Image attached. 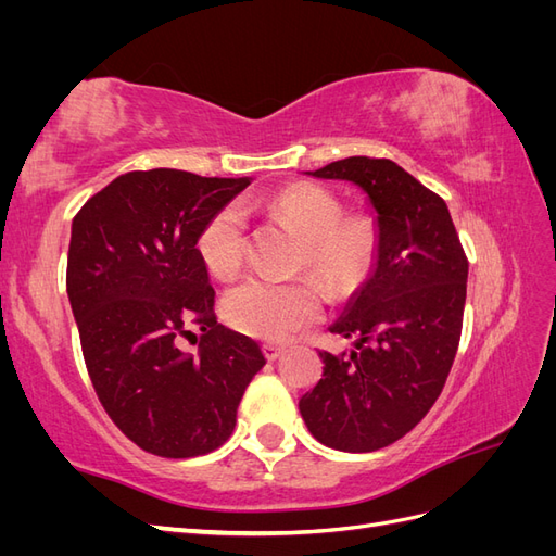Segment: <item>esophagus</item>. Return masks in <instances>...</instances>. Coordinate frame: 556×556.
<instances>
[{
	"label": "esophagus",
	"mask_w": 556,
	"mask_h": 556,
	"mask_svg": "<svg viewBox=\"0 0 556 556\" xmlns=\"http://www.w3.org/2000/svg\"><path fill=\"white\" fill-rule=\"evenodd\" d=\"M262 350H264V355H266V359L268 362H276L280 355H282V345H278V343H264L262 345Z\"/></svg>",
	"instance_id": "obj_1"
}]
</instances>
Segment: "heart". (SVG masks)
I'll list each match as a JSON object with an SVG mask.
<instances>
[{
	"instance_id": "1",
	"label": "heart",
	"mask_w": 556,
	"mask_h": 556,
	"mask_svg": "<svg viewBox=\"0 0 556 556\" xmlns=\"http://www.w3.org/2000/svg\"><path fill=\"white\" fill-rule=\"evenodd\" d=\"M280 220L301 239V264L333 292L350 290L366 274L376 252V229L366 217H341L343 206L333 192L313 182H296L268 201ZM245 213L239 204L215 211L199 229L197 255L215 278H229L243 262ZM323 301L311 280L248 278L223 296V317L241 333L264 341H288L317 323Z\"/></svg>"
}]
</instances>
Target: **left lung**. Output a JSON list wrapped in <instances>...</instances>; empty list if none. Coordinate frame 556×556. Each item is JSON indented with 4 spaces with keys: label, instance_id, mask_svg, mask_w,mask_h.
<instances>
[{
    "label": "left lung",
    "instance_id": "left-lung-1",
    "mask_svg": "<svg viewBox=\"0 0 556 556\" xmlns=\"http://www.w3.org/2000/svg\"><path fill=\"white\" fill-rule=\"evenodd\" d=\"M308 174L362 188L378 245L371 276L329 327L355 339V350L319 352L325 374L299 410L323 445L374 452L403 439L443 392L462 336L468 260L445 201L396 162L345 157Z\"/></svg>",
    "mask_w": 556,
    "mask_h": 556
}]
</instances>
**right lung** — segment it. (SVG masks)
Here are the masks:
<instances>
[{"label":"right lung","instance_id":"1","mask_svg":"<svg viewBox=\"0 0 556 556\" xmlns=\"http://www.w3.org/2000/svg\"><path fill=\"white\" fill-rule=\"evenodd\" d=\"M250 178L178 169L129 172L86 201L74 223L66 294L94 392L129 441L166 459L220 447L248 382L266 364L260 345L217 325L199 229ZM202 329L198 357L177 348Z\"/></svg>","mask_w":556,"mask_h":556}]
</instances>
